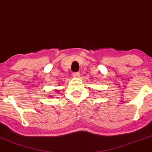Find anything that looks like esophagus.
<instances>
[{
	"label": "esophagus",
	"mask_w": 152,
	"mask_h": 152,
	"mask_svg": "<svg viewBox=\"0 0 152 152\" xmlns=\"http://www.w3.org/2000/svg\"><path fill=\"white\" fill-rule=\"evenodd\" d=\"M79 76H80V73H73V76L74 78H79Z\"/></svg>",
	"instance_id": "1"
}]
</instances>
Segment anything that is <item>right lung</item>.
I'll return each mask as SVG.
<instances>
[{"label": "right lung", "mask_w": 152, "mask_h": 152, "mask_svg": "<svg viewBox=\"0 0 152 152\" xmlns=\"http://www.w3.org/2000/svg\"><path fill=\"white\" fill-rule=\"evenodd\" d=\"M56 92H58V91H56Z\"/></svg>", "instance_id": "add662e5"}]
</instances>
